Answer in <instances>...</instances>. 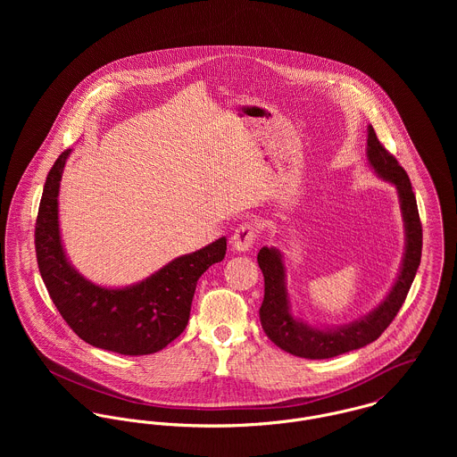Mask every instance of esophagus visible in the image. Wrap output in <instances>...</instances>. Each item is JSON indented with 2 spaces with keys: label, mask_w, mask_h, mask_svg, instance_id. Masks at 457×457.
Segmentation results:
<instances>
[{
  "label": "esophagus",
  "mask_w": 457,
  "mask_h": 457,
  "mask_svg": "<svg viewBox=\"0 0 457 457\" xmlns=\"http://www.w3.org/2000/svg\"><path fill=\"white\" fill-rule=\"evenodd\" d=\"M255 243V228L252 225H241L232 236V248L239 253H246Z\"/></svg>",
  "instance_id": "esophagus-1"
}]
</instances>
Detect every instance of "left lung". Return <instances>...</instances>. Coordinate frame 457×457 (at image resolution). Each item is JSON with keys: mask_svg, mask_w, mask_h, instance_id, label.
Segmentation results:
<instances>
[{"mask_svg": "<svg viewBox=\"0 0 457 457\" xmlns=\"http://www.w3.org/2000/svg\"><path fill=\"white\" fill-rule=\"evenodd\" d=\"M366 160L380 179L395 188L404 227V252L397 276L387 295L371 312L343 326H312L292 310L283 252L276 246H263L257 255L265 285L261 306L262 328L274 345L295 357L330 359L373 343L397 315L420 265L422 227L410 178L378 142L371 125L368 127Z\"/></svg>", "mask_w": 457, "mask_h": 457, "instance_id": "8db88e82", "label": "left lung"}]
</instances>
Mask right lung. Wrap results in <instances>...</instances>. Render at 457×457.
I'll return each mask as SVG.
<instances>
[{
    "label": "right lung",
    "mask_w": 457,
    "mask_h": 457,
    "mask_svg": "<svg viewBox=\"0 0 457 457\" xmlns=\"http://www.w3.org/2000/svg\"><path fill=\"white\" fill-rule=\"evenodd\" d=\"M70 154L66 149L47 176L35 228L37 261L49 295L86 343L121 355L160 352L187 328L196 281L225 259L227 237L176 257L127 287L93 283L73 267L62 239L60 187Z\"/></svg>",
    "instance_id": "right-lung-1"
}]
</instances>
